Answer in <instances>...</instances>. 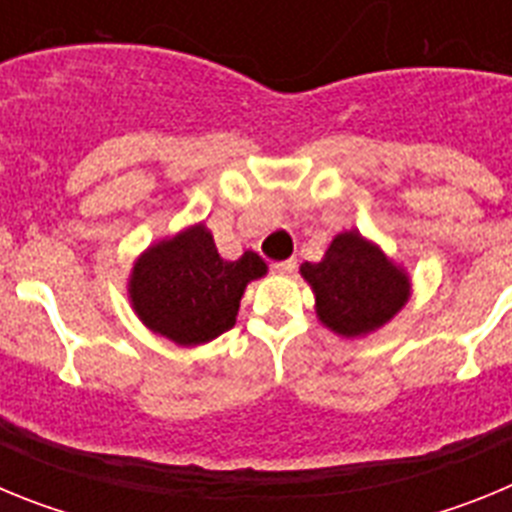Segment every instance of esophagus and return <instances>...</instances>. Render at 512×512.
Masks as SVG:
<instances>
[{"label": "esophagus", "instance_id": "34e87169", "mask_svg": "<svg viewBox=\"0 0 512 512\" xmlns=\"http://www.w3.org/2000/svg\"><path fill=\"white\" fill-rule=\"evenodd\" d=\"M271 269L277 271V274H295V269H297V261H295V259L277 261V264H271Z\"/></svg>", "mask_w": 512, "mask_h": 512}]
</instances>
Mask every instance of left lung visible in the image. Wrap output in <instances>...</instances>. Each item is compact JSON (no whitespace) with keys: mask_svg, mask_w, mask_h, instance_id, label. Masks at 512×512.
Returning a JSON list of instances; mask_svg holds the SVG:
<instances>
[{"mask_svg":"<svg viewBox=\"0 0 512 512\" xmlns=\"http://www.w3.org/2000/svg\"><path fill=\"white\" fill-rule=\"evenodd\" d=\"M300 271L312 287L320 323L338 336H366L410 300L408 274L359 230L338 233L323 261H305Z\"/></svg>","mask_w":512,"mask_h":512,"instance_id":"obj_1","label":"left lung"}]
</instances>
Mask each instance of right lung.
Listing matches in <instances>:
<instances>
[{
    "label": "right lung",
    "mask_w": 512,
    "mask_h": 512,
    "mask_svg": "<svg viewBox=\"0 0 512 512\" xmlns=\"http://www.w3.org/2000/svg\"><path fill=\"white\" fill-rule=\"evenodd\" d=\"M264 274L259 253L225 261L200 223L140 253L128 295L135 315L153 333L179 346H200L233 328L248 282Z\"/></svg>",
    "instance_id": "add662e5"
}]
</instances>
